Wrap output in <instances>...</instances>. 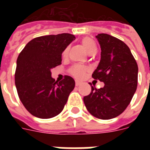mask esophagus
I'll list each match as a JSON object with an SVG mask.
<instances>
[{
  "mask_svg": "<svg viewBox=\"0 0 150 150\" xmlns=\"http://www.w3.org/2000/svg\"><path fill=\"white\" fill-rule=\"evenodd\" d=\"M81 84H82V82H79V81H75V86H80Z\"/></svg>",
  "mask_w": 150,
  "mask_h": 150,
  "instance_id": "obj_1",
  "label": "esophagus"
}]
</instances>
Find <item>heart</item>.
I'll return each instance as SVG.
<instances>
[{
  "mask_svg": "<svg viewBox=\"0 0 150 150\" xmlns=\"http://www.w3.org/2000/svg\"><path fill=\"white\" fill-rule=\"evenodd\" d=\"M81 44L83 47L86 51L89 54H96L97 50V47L93 40L89 37H84L81 40ZM68 52V47H67L63 52V56H67ZM86 71V68L81 65H75L71 69V73L75 77L78 79H81L85 75V73Z\"/></svg>",
  "mask_w": 150,
  "mask_h": 150,
  "instance_id": "b5f03b06",
  "label": "heart"
}]
</instances>
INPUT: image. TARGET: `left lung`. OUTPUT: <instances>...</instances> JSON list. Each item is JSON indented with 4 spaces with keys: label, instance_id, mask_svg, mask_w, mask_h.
I'll use <instances>...</instances> for the list:
<instances>
[{
    "label": "left lung",
    "instance_id": "1",
    "mask_svg": "<svg viewBox=\"0 0 150 150\" xmlns=\"http://www.w3.org/2000/svg\"><path fill=\"white\" fill-rule=\"evenodd\" d=\"M101 48L100 61L93 78L104 86H92L83 101L88 111L103 120L114 118L123 113L130 103L138 84V65L130 49L123 41L106 33L96 36Z\"/></svg>",
    "mask_w": 150,
    "mask_h": 150
}]
</instances>
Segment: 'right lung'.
Wrapping results in <instances>:
<instances>
[{"mask_svg":"<svg viewBox=\"0 0 150 150\" xmlns=\"http://www.w3.org/2000/svg\"><path fill=\"white\" fill-rule=\"evenodd\" d=\"M75 36L70 33L47 35L32 40L17 59L15 75L18 94L33 116L47 119L64 109L75 80L68 75L61 82L51 76V69L61 64V54Z\"/></svg>","mask_w":150,"mask_h":150,"instance_id":"right-lung-1","label":"right lung"}]
</instances>
